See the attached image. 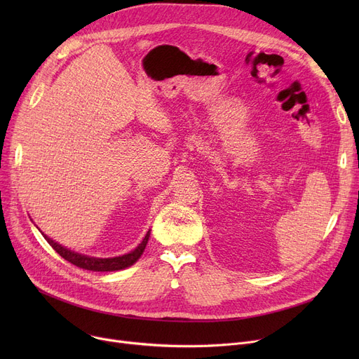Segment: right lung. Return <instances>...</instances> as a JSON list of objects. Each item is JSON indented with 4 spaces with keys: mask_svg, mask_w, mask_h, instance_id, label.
Listing matches in <instances>:
<instances>
[{
    "mask_svg": "<svg viewBox=\"0 0 359 359\" xmlns=\"http://www.w3.org/2000/svg\"><path fill=\"white\" fill-rule=\"evenodd\" d=\"M43 237L46 238V241L50 244L52 249L56 253L62 256L69 263H72V265L83 268V269H87V271H93V272H113V271H121V269H125L130 265H134V263L141 257V255L144 253V249L147 246V243H148V238H149V231L145 234L144 240L138 244V248L135 250H132L130 253H126V255H122V256H118V257H107V259L91 257V256H87V255L72 252V250L64 248L62 244L53 241L48 236L43 234Z\"/></svg>",
    "mask_w": 359,
    "mask_h": 359,
    "instance_id": "add662e5",
    "label": "right lung"
}]
</instances>
